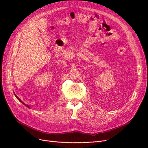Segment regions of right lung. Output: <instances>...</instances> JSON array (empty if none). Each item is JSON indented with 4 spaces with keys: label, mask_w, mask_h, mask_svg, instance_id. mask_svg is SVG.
<instances>
[{
    "label": "right lung",
    "mask_w": 148,
    "mask_h": 148,
    "mask_svg": "<svg viewBox=\"0 0 148 148\" xmlns=\"http://www.w3.org/2000/svg\"><path fill=\"white\" fill-rule=\"evenodd\" d=\"M14 95H15V97H16V99H18V101H20V102H21V103H22V104H24V105H25V106H26V107H28V108H30V107H29V106H28V104H25V103H24V102H23V101H21V99H20V98H19V97H18V96H16V95H15V93H14Z\"/></svg>",
    "instance_id": "add662e5"
}]
</instances>
